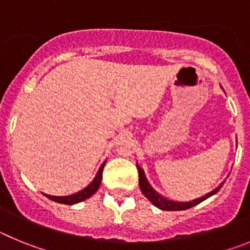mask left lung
Here are the masks:
<instances>
[{"label": "left lung", "mask_w": 250, "mask_h": 250, "mask_svg": "<svg viewBox=\"0 0 250 250\" xmlns=\"http://www.w3.org/2000/svg\"><path fill=\"white\" fill-rule=\"evenodd\" d=\"M138 171H139V185H140L141 193L144 194L145 198L149 199V202L152 203V205H155L156 208H159V209H161V210H185V209H189V208L202 203L203 200L208 199L209 196L218 193L220 188L223 187V184H224V182H223L222 184H220L218 188H215L213 191L205 194V195L202 196V198L191 200V202H174V200H169L167 199V198H164V196H161L160 194L156 193V191L150 187L146 178H145L144 170L141 169L140 167H138Z\"/></svg>", "instance_id": "left-lung-1"}]
</instances>
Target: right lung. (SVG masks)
<instances>
[{
	"label": "right lung",
	"mask_w": 250,
	"mask_h": 250,
	"mask_svg": "<svg viewBox=\"0 0 250 250\" xmlns=\"http://www.w3.org/2000/svg\"><path fill=\"white\" fill-rule=\"evenodd\" d=\"M104 167H105V163H104V164L100 167V169H99L98 174H96V176H95L94 180H92V182L90 183V184L87 185L85 189H83L81 191H79V193L72 194V195H68V196H52V195H47V194H45V195L47 196L48 199L54 200V202L61 203V204H67V205L76 204V203H80V202H83V200L89 199L90 196L94 195V194L98 191L99 187H100L101 179H103Z\"/></svg>",
	"instance_id": "right-lung-1"
}]
</instances>
